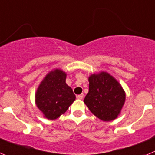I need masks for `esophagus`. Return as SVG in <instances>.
<instances>
[{
	"instance_id": "obj_1",
	"label": "esophagus",
	"mask_w": 155,
	"mask_h": 155,
	"mask_svg": "<svg viewBox=\"0 0 155 155\" xmlns=\"http://www.w3.org/2000/svg\"><path fill=\"white\" fill-rule=\"evenodd\" d=\"M83 97H84V95L83 94H79L78 95V96H76V98L79 99V100H82V99L83 98Z\"/></svg>"
}]
</instances>
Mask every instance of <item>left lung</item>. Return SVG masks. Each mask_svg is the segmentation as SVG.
<instances>
[{
	"mask_svg": "<svg viewBox=\"0 0 155 155\" xmlns=\"http://www.w3.org/2000/svg\"><path fill=\"white\" fill-rule=\"evenodd\" d=\"M89 82V93L84 99L85 104L101 120H114L120 113L126 98L122 86L105 72L91 75Z\"/></svg>",
	"mask_w": 155,
	"mask_h": 155,
	"instance_id": "1",
	"label": "left lung"
}]
</instances>
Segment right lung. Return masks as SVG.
<instances>
[{"label": "right lung", "mask_w": 155, "mask_h": 155, "mask_svg": "<svg viewBox=\"0 0 155 155\" xmlns=\"http://www.w3.org/2000/svg\"><path fill=\"white\" fill-rule=\"evenodd\" d=\"M65 72L55 69L48 72L38 88L36 106L47 119L59 117L76 100L72 88L65 83Z\"/></svg>", "instance_id": "right-lung-1"}]
</instances>
